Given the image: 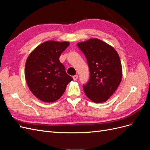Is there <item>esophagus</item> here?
<instances>
[{
  "instance_id": "obj_1",
  "label": "esophagus",
  "mask_w": 150,
  "mask_h": 150,
  "mask_svg": "<svg viewBox=\"0 0 150 150\" xmlns=\"http://www.w3.org/2000/svg\"><path fill=\"white\" fill-rule=\"evenodd\" d=\"M72 78H73V80H74V81H76V80L78 79V75H74V76H72Z\"/></svg>"
}]
</instances>
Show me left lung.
I'll list each match as a JSON object with an SVG mask.
<instances>
[{
	"mask_svg": "<svg viewBox=\"0 0 150 150\" xmlns=\"http://www.w3.org/2000/svg\"><path fill=\"white\" fill-rule=\"evenodd\" d=\"M77 46L85 55L89 68L90 78L83 86L86 95L96 103L106 101L121 81L118 54L110 45L96 38L79 42Z\"/></svg>",
	"mask_w": 150,
	"mask_h": 150,
	"instance_id": "left-lung-1",
	"label": "left lung"
}]
</instances>
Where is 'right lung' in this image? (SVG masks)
Here are the masks:
<instances>
[{
	"label": "right lung",
	"instance_id": "add662e5",
	"mask_svg": "<svg viewBox=\"0 0 150 150\" xmlns=\"http://www.w3.org/2000/svg\"><path fill=\"white\" fill-rule=\"evenodd\" d=\"M68 42L49 40L29 54L25 66V78L31 92L40 101L52 103L59 99L72 80L59 59L69 46Z\"/></svg>",
	"mask_w": 150,
	"mask_h": 150
}]
</instances>
